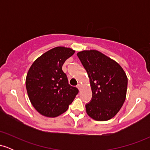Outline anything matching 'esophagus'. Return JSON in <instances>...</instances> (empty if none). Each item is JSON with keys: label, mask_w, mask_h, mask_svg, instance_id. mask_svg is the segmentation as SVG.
I'll use <instances>...</instances> for the list:
<instances>
[{"label": "esophagus", "mask_w": 150, "mask_h": 150, "mask_svg": "<svg viewBox=\"0 0 150 150\" xmlns=\"http://www.w3.org/2000/svg\"><path fill=\"white\" fill-rule=\"evenodd\" d=\"M77 89H79V90H80V89H81V85H80V84H78V85H77Z\"/></svg>", "instance_id": "1"}]
</instances>
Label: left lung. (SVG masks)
<instances>
[{
    "label": "left lung",
    "instance_id": "1",
    "mask_svg": "<svg viewBox=\"0 0 150 150\" xmlns=\"http://www.w3.org/2000/svg\"><path fill=\"white\" fill-rule=\"evenodd\" d=\"M89 78L92 99L85 105L87 115L99 121L117 114L125 100L128 77L114 60L97 50L77 53Z\"/></svg>",
    "mask_w": 150,
    "mask_h": 150
}]
</instances>
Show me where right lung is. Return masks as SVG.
<instances>
[{
	"label": "right lung",
	"mask_w": 150,
	"mask_h": 150,
	"mask_svg": "<svg viewBox=\"0 0 150 150\" xmlns=\"http://www.w3.org/2000/svg\"><path fill=\"white\" fill-rule=\"evenodd\" d=\"M75 51L58 46L46 51L31 65L26 77V88L31 104L40 114L57 117L68 110L78 93L68 84L62 70Z\"/></svg>",
	"instance_id": "1"
}]
</instances>
